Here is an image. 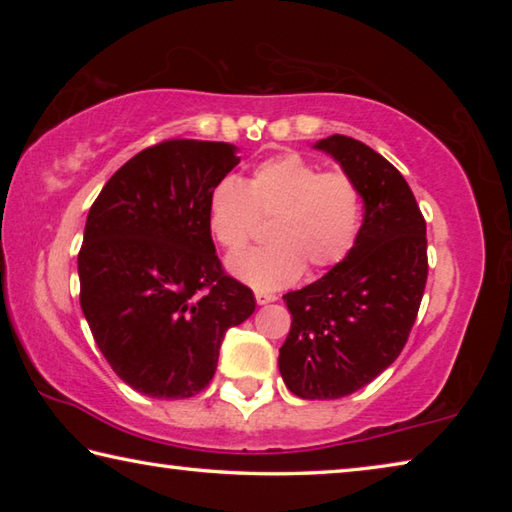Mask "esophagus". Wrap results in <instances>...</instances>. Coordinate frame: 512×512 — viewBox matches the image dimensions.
Wrapping results in <instances>:
<instances>
[{"mask_svg": "<svg viewBox=\"0 0 512 512\" xmlns=\"http://www.w3.org/2000/svg\"><path fill=\"white\" fill-rule=\"evenodd\" d=\"M255 300H257V305H268V302L277 300V296H275V293H268V291H255Z\"/></svg>", "mask_w": 512, "mask_h": 512, "instance_id": "esophagus-1", "label": "esophagus"}]
</instances>
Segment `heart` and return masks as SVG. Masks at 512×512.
I'll return each instance as SVG.
<instances>
[{"label":"heart","mask_w":512,"mask_h":512,"mask_svg":"<svg viewBox=\"0 0 512 512\" xmlns=\"http://www.w3.org/2000/svg\"><path fill=\"white\" fill-rule=\"evenodd\" d=\"M268 225L273 244L232 257L230 273L255 289H282L339 266L357 246L363 194L343 171H325L300 153L259 162L246 183L228 176L207 198V228L225 253L244 250Z\"/></svg>","instance_id":"1"}]
</instances>
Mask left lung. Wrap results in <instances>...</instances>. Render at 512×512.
I'll list each match as a JSON object with an SVG mask.
<instances>
[{
  "mask_svg": "<svg viewBox=\"0 0 512 512\" xmlns=\"http://www.w3.org/2000/svg\"><path fill=\"white\" fill-rule=\"evenodd\" d=\"M357 180L363 225L339 266L284 302L291 329L280 348L284 384L302 400H339L400 357L427 284V223L409 183L359 140L316 142Z\"/></svg>",
  "mask_w": 512,
  "mask_h": 512,
  "instance_id": "obj_1",
  "label": "left lung"
}]
</instances>
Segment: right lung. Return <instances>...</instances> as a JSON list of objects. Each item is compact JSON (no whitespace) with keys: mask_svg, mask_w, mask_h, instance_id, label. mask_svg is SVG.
<instances>
[{"mask_svg":"<svg viewBox=\"0 0 512 512\" xmlns=\"http://www.w3.org/2000/svg\"><path fill=\"white\" fill-rule=\"evenodd\" d=\"M237 164L232 144L164 140L115 171L90 207L81 309L110 368L149 397L201 393L225 332L255 311L207 228V198Z\"/></svg>","mask_w":512,"mask_h":512,"instance_id":"1","label":"right lung"}]
</instances>
